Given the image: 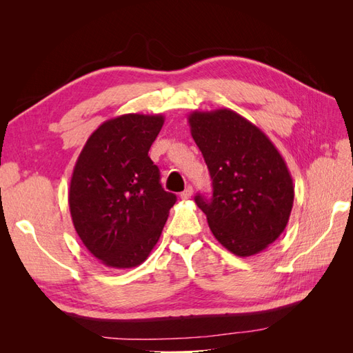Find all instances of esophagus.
Wrapping results in <instances>:
<instances>
[{"instance_id":"34e87169","label":"esophagus","mask_w":353,"mask_h":353,"mask_svg":"<svg viewBox=\"0 0 353 353\" xmlns=\"http://www.w3.org/2000/svg\"><path fill=\"white\" fill-rule=\"evenodd\" d=\"M191 196H193V187H190V185L183 191V193L179 194V197L183 199V200H187V199H190Z\"/></svg>"}]
</instances>
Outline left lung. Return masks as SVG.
Segmentation results:
<instances>
[{"label":"left lung","instance_id":"8db88e82","mask_svg":"<svg viewBox=\"0 0 353 353\" xmlns=\"http://www.w3.org/2000/svg\"><path fill=\"white\" fill-rule=\"evenodd\" d=\"M188 123L212 178V199H194L212 234L240 258L263 252L281 236L293 208V179L283 156L234 110H194Z\"/></svg>","mask_w":353,"mask_h":353}]
</instances>
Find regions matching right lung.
<instances>
[{
  "instance_id": "obj_1",
  "label": "right lung",
  "mask_w": 353,
  "mask_h": 353,
  "mask_svg": "<svg viewBox=\"0 0 353 353\" xmlns=\"http://www.w3.org/2000/svg\"><path fill=\"white\" fill-rule=\"evenodd\" d=\"M163 114L128 113L103 122L85 143L69 187L73 227L103 265H141L156 243L176 196L160 185L148 150Z\"/></svg>"
}]
</instances>
